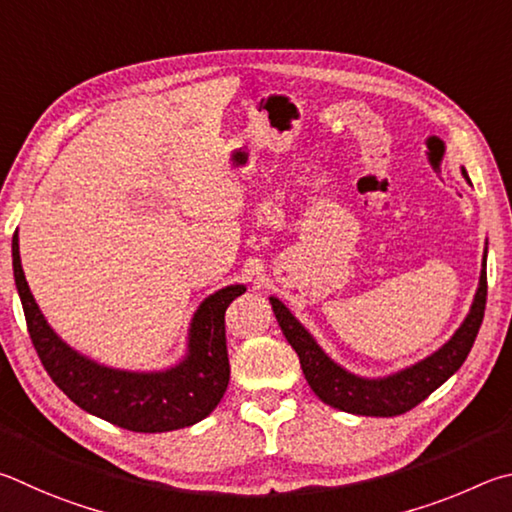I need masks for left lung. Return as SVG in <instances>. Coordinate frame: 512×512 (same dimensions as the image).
Masks as SVG:
<instances>
[{"label":"left lung","mask_w":512,"mask_h":512,"mask_svg":"<svg viewBox=\"0 0 512 512\" xmlns=\"http://www.w3.org/2000/svg\"><path fill=\"white\" fill-rule=\"evenodd\" d=\"M461 173L470 182L465 168ZM486 254H483L481 261L479 288L477 294H474L472 308L459 330L450 337V342H445L436 353L425 357V360L411 364L407 369L393 375H387V378H360V375L342 369V366L321 351L315 337L299 324V319L279 299L270 297L276 321H279L285 339L297 351L303 375H306L310 389L317 393L319 400H324L326 405L339 411H346V414L389 418L414 409L429 393H434L441 387L445 380H450L461 369V364L468 357L481 328L488 297Z\"/></svg>","instance_id":"left-lung-1"}]
</instances>
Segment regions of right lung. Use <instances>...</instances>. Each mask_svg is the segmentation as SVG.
<instances>
[{
	"mask_svg": "<svg viewBox=\"0 0 512 512\" xmlns=\"http://www.w3.org/2000/svg\"><path fill=\"white\" fill-rule=\"evenodd\" d=\"M13 274L26 328L51 380L87 414L130 432L157 434L200 423L218 407L229 384L224 312L245 294V285H227L206 297L188 328V351L166 371L110 369L80 355L53 333L35 303L20 261V240L13 236Z\"/></svg>",
	"mask_w": 512,
	"mask_h": 512,
	"instance_id": "right-lung-1",
	"label": "right lung"
}]
</instances>
